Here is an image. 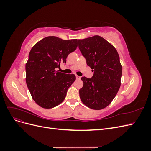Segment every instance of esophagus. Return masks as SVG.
Instances as JSON below:
<instances>
[{
	"label": "esophagus",
	"instance_id": "34e87169",
	"mask_svg": "<svg viewBox=\"0 0 151 151\" xmlns=\"http://www.w3.org/2000/svg\"><path fill=\"white\" fill-rule=\"evenodd\" d=\"M76 79H81V77L79 76L76 75Z\"/></svg>",
	"mask_w": 151,
	"mask_h": 151
}]
</instances>
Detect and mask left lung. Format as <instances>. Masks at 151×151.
Here are the masks:
<instances>
[{
    "label": "left lung",
    "instance_id": "left-lung-1",
    "mask_svg": "<svg viewBox=\"0 0 151 151\" xmlns=\"http://www.w3.org/2000/svg\"><path fill=\"white\" fill-rule=\"evenodd\" d=\"M79 48L87 65L93 69L92 78L81 77L82 102L89 108L103 109L115 98L121 85L122 67L116 48L101 36L78 40Z\"/></svg>",
    "mask_w": 151,
    "mask_h": 151
}]
</instances>
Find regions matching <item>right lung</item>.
Here are the masks:
<instances>
[{
	"mask_svg": "<svg viewBox=\"0 0 151 151\" xmlns=\"http://www.w3.org/2000/svg\"><path fill=\"white\" fill-rule=\"evenodd\" d=\"M77 47V39L63 40L48 36L31 48L26 63V82L32 98L40 106L52 108L64 100L76 76L55 69L61 63H66L68 54Z\"/></svg>",
	"mask_w": 151,
	"mask_h": 151,
	"instance_id": "right-lung-1",
	"label": "right lung"
}]
</instances>
